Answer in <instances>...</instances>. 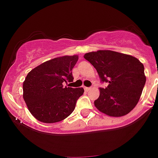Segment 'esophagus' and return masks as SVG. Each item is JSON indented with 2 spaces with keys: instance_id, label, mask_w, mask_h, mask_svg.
<instances>
[{
  "instance_id": "1",
  "label": "esophagus",
  "mask_w": 158,
  "mask_h": 158,
  "mask_svg": "<svg viewBox=\"0 0 158 158\" xmlns=\"http://www.w3.org/2000/svg\"><path fill=\"white\" fill-rule=\"evenodd\" d=\"M84 90H86V91H90V90H92V88H91V87H84Z\"/></svg>"
}]
</instances>
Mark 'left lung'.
Masks as SVG:
<instances>
[{
  "label": "left lung",
  "mask_w": 158,
  "mask_h": 158,
  "mask_svg": "<svg viewBox=\"0 0 158 158\" xmlns=\"http://www.w3.org/2000/svg\"><path fill=\"white\" fill-rule=\"evenodd\" d=\"M84 58L94 66L101 81L108 83L105 89L99 88L95 107L111 117L130 113L138 104L145 86L143 64L130 55L110 50L86 53Z\"/></svg>",
  "instance_id": "8db88e82"
}]
</instances>
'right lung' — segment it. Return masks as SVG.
Segmentation results:
<instances>
[{
  "label": "right lung",
  "mask_w": 158,
  "mask_h": 158,
  "mask_svg": "<svg viewBox=\"0 0 158 158\" xmlns=\"http://www.w3.org/2000/svg\"><path fill=\"white\" fill-rule=\"evenodd\" d=\"M79 56H64L48 60L31 70L23 83V98L34 118L44 123H58L75 110L83 88L64 87L72 82V69Z\"/></svg>",
  "instance_id": "1"
}]
</instances>
